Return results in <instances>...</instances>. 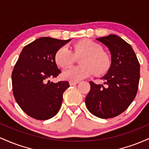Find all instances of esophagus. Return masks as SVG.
<instances>
[{
    "mask_svg": "<svg viewBox=\"0 0 149 149\" xmlns=\"http://www.w3.org/2000/svg\"><path fill=\"white\" fill-rule=\"evenodd\" d=\"M79 83L78 81H72V80H70L69 81V85H74L76 84H78V83Z\"/></svg>",
    "mask_w": 149,
    "mask_h": 149,
    "instance_id": "obj_1",
    "label": "esophagus"
}]
</instances>
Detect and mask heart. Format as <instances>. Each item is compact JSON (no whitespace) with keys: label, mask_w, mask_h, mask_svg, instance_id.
Listing matches in <instances>:
<instances>
[{"label":"heart","mask_w":149,"mask_h":149,"mask_svg":"<svg viewBox=\"0 0 149 149\" xmlns=\"http://www.w3.org/2000/svg\"><path fill=\"white\" fill-rule=\"evenodd\" d=\"M73 52L66 46H62L55 53L54 59L58 66L66 68L74 62L75 57L83 54L80 66H72L62 73L64 79L78 81L92 76L105 73L110 67V57L102 50L100 44L89 39L79 40L73 46Z\"/></svg>","instance_id":"heart-1"}]
</instances>
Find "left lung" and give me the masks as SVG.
Returning a JSON list of instances; mask_svg holds the SVG:
<instances>
[{
  "label": "left lung",
  "instance_id": "obj_1",
  "mask_svg": "<svg viewBox=\"0 0 149 149\" xmlns=\"http://www.w3.org/2000/svg\"><path fill=\"white\" fill-rule=\"evenodd\" d=\"M97 40L109 49L111 64L102 78L104 85L90 82L85 104L92 114L107 119L122 113L133 102L139 86L140 65L132 46L118 36L111 34Z\"/></svg>",
  "mask_w": 149,
  "mask_h": 149
}]
</instances>
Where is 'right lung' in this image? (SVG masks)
I'll return each mask as SVG.
<instances>
[{
    "instance_id": "obj_1",
    "label": "right lung",
    "mask_w": 149,
    "mask_h": 149,
    "mask_svg": "<svg viewBox=\"0 0 149 149\" xmlns=\"http://www.w3.org/2000/svg\"><path fill=\"white\" fill-rule=\"evenodd\" d=\"M70 40L42 37L26 45L20 53L12 73L13 92L20 108L33 118L49 119L60 109L69 82L54 83L49 79L61 73L54 56Z\"/></svg>"
}]
</instances>
